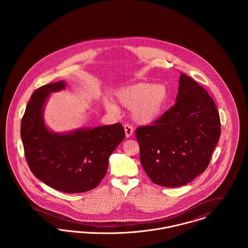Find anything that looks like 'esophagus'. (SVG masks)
<instances>
[{"instance_id":"1","label":"esophagus","mask_w":248,"mask_h":248,"mask_svg":"<svg viewBox=\"0 0 248 248\" xmlns=\"http://www.w3.org/2000/svg\"><path fill=\"white\" fill-rule=\"evenodd\" d=\"M124 132H125V137L126 138H130L133 135L134 130H133V127L129 125V124H125L124 125Z\"/></svg>"}]
</instances>
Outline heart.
<instances>
[{"label":"heart","instance_id":"heart-1","mask_svg":"<svg viewBox=\"0 0 248 248\" xmlns=\"http://www.w3.org/2000/svg\"><path fill=\"white\" fill-rule=\"evenodd\" d=\"M116 100L124 108H131V116L140 125H150L157 122L165 111L169 99V90L165 83H137L120 88ZM109 113H117L119 108L110 101L104 102Z\"/></svg>","mask_w":248,"mask_h":248}]
</instances>
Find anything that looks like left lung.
<instances>
[{
	"label": "left lung",
	"instance_id": "obj_1",
	"mask_svg": "<svg viewBox=\"0 0 248 248\" xmlns=\"http://www.w3.org/2000/svg\"><path fill=\"white\" fill-rule=\"evenodd\" d=\"M220 133L212 97L180 72L176 104L153 125L136 131L142 167L157 185L184 186L206 169Z\"/></svg>",
	"mask_w": 248,
	"mask_h": 248
}]
</instances>
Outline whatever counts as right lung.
Returning a JSON list of instances; mask_svg holds the SVG:
<instances>
[{
  "instance_id": "obj_1",
  "label": "right lung",
  "mask_w": 248,
  "mask_h": 248,
  "mask_svg": "<svg viewBox=\"0 0 248 248\" xmlns=\"http://www.w3.org/2000/svg\"><path fill=\"white\" fill-rule=\"evenodd\" d=\"M62 80L38 88L21 121V140L31 171L49 187L67 193L93 189L106 175L108 158L124 140L121 124L55 132L45 122L50 94L62 91Z\"/></svg>"
}]
</instances>
